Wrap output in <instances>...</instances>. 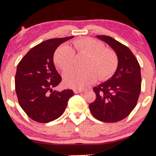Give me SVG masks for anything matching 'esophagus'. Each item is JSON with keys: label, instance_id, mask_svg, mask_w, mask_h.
Segmentation results:
<instances>
[{"label": "esophagus", "instance_id": "1", "mask_svg": "<svg viewBox=\"0 0 156 156\" xmlns=\"http://www.w3.org/2000/svg\"><path fill=\"white\" fill-rule=\"evenodd\" d=\"M73 92H74V93H76H76H82L83 90H78V89H74Z\"/></svg>", "mask_w": 156, "mask_h": 156}]
</instances>
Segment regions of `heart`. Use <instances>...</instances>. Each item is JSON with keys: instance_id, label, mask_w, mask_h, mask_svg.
<instances>
[{"instance_id": "1", "label": "heart", "mask_w": 156, "mask_h": 156, "mask_svg": "<svg viewBox=\"0 0 156 156\" xmlns=\"http://www.w3.org/2000/svg\"><path fill=\"white\" fill-rule=\"evenodd\" d=\"M78 54L88 55L84 70L72 69L64 75L66 86L76 89H83L96 80H105L115 73L118 66V58L113 51L105 48L100 41L93 38H81L72 43ZM75 52L69 45L60 46L54 55V62L60 69L67 70L73 66Z\"/></svg>"}]
</instances>
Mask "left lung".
Here are the masks:
<instances>
[{"label": "left lung", "instance_id": "left-lung-1", "mask_svg": "<svg viewBox=\"0 0 156 156\" xmlns=\"http://www.w3.org/2000/svg\"><path fill=\"white\" fill-rule=\"evenodd\" d=\"M115 51L118 67L110 79L93 88L96 95L89 108L97 120L115 123L124 119L136 107L141 89L140 67L127 46L107 36H96Z\"/></svg>", "mask_w": 156, "mask_h": 156}]
</instances>
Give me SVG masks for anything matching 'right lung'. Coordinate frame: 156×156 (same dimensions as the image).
Segmentation results:
<instances>
[{
	"label": "right lung",
	"mask_w": 156,
	"mask_h": 156,
	"mask_svg": "<svg viewBox=\"0 0 156 156\" xmlns=\"http://www.w3.org/2000/svg\"><path fill=\"white\" fill-rule=\"evenodd\" d=\"M73 38L43 41L32 48L18 63L15 77L16 95L20 107L35 121L45 123L58 118L74 94L70 89L53 90L62 80L54 66V53L61 43Z\"/></svg>",
	"instance_id": "right-lung-1"
}]
</instances>
